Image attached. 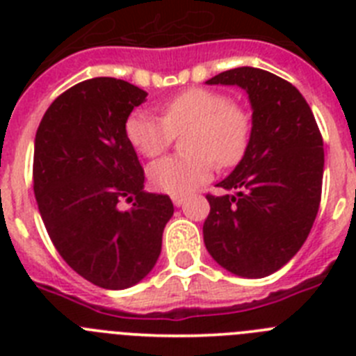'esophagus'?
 Masks as SVG:
<instances>
[{
    "label": "esophagus",
    "instance_id": "esophagus-1",
    "mask_svg": "<svg viewBox=\"0 0 356 356\" xmlns=\"http://www.w3.org/2000/svg\"><path fill=\"white\" fill-rule=\"evenodd\" d=\"M185 200H187V197H185L184 194H175V196H172V203H175L176 207H181V205H184Z\"/></svg>",
    "mask_w": 356,
    "mask_h": 356
}]
</instances>
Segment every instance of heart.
Instances as JSON below:
<instances>
[{"label": "heart", "instance_id": "1", "mask_svg": "<svg viewBox=\"0 0 356 356\" xmlns=\"http://www.w3.org/2000/svg\"><path fill=\"white\" fill-rule=\"evenodd\" d=\"M127 137L139 153L155 159L176 135H185L187 155L165 156L147 168L159 191L184 194L210 178L216 162L222 168L242 159L251 137V115L225 92L191 87L160 105V118L134 112L124 124Z\"/></svg>", "mask_w": 356, "mask_h": 356}]
</instances>
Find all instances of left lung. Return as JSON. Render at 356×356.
Here are the masks:
<instances>
[{
  "instance_id": "left-lung-1",
  "label": "left lung",
  "mask_w": 356,
  "mask_h": 356,
  "mask_svg": "<svg viewBox=\"0 0 356 356\" xmlns=\"http://www.w3.org/2000/svg\"><path fill=\"white\" fill-rule=\"evenodd\" d=\"M207 83L246 90L253 127L242 160L217 184L226 194H207L205 246L226 271L264 278L284 267L312 229L323 188V137L300 90L273 72L237 67Z\"/></svg>"
}]
</instances>
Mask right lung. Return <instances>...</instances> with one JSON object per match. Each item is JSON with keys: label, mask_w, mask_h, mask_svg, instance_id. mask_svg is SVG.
Listing matches in <instances>:
<instances>
[{"label": "right lung", "mask_w": 356, "mask_h": 356, "mask_svg": "<svg viewBox=\"0 0 356 356\" xmlns=\"http://www.w3.org/2000/svg\"><path fill=\"white\" fill-rule=\"evenodd\" d=\"M146 90L92 78L62 92L35 135L33 193L53 246L97 287L121 291L155 267L175 207L144 193V169L124 124ZM134 201L131 211L118 201Z\"/></svg>", "instance_id": "add662e5"}]
</instances>
